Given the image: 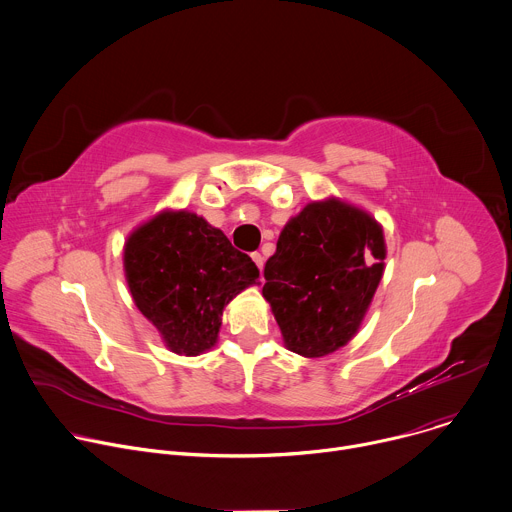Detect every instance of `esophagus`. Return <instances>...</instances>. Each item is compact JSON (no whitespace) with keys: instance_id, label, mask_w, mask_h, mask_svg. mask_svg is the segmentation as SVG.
Returning <instances> with one entry per match:
<instances>
[{"instance_id":"34e87169","label":"esophagus","mask_w":512,"mask_h":512,"mask_svg":"<svg viewBox=\"0 0 512 512\" xmlns=\"http://www.w3.org/2000/svg\"><path fill=\"white\" fill-rule=\"evenodd\" d=\"M251 259L255 261V265L259 267V271H263V263H265V257L261 253H251Z\"/></svg>"}]
</instances>
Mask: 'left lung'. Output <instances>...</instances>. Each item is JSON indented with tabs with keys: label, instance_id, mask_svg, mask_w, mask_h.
<instances>
[{
	"label": "left lung",
	"instance_id": "obj_1",
	"mask_svg": "<svg viewBox=\"0 0 512 512\" xmlns=\"http://www.w3.org/2000/svg\"><path fill=\"white\" fill-rule=\"evenodd\" d=\"M385 257L377 218L336 196L291 216L263 285L285 348L320 358L346 346L371 308Z\"/></svg>",
	"mask_w": 512,
	"mask_h": 512
}]
</instances>
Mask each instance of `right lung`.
<instances>
[{
	"label": "right lung",
	"instance_id": "add662e5",
	"mask_svg": "<svg viewBox=\"0 0 512 512\" xmlns=\"http://www.w3.org/2000/svg\"><path fill=\"white\" fill-rule=\"evenodd\" d=\"M123 271L137 310L168 350L198 356L218 340L223 310L259 269L221 229L186 208H164L123 245Z\"/></svg>",
	"mask_w": 512,
	"mask_h": 512
}]
</instances>
